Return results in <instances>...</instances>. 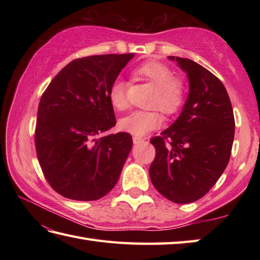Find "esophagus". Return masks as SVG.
Returning a JSON list of instances; mask_svg holds the SVG:
<instances>
[{"mask_svg":"<svg viewBox=\"0 0 260 260\" xmlns=\"http://www.w3.org/2000/svg\"><path fill=\"white\" fill-rule=\"evenodd\" d=\"M133 142H134V144H141V143L144 142V139H142V137H139V136H134Z\"/></svg>","mask_w":260,"mask_h":260,"instance_id":"1","label":"esophagus"}]
</instances>
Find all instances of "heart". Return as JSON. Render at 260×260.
Masks as SVG:
<instances>
[{"instance_id":"1","label":"heart","mask_w":260,"mask_h":260,"mask_svg":"<svg viewBox=\"0 0 260 260\" xmlns=\"http://www.w3.org/2000/svg\"><path fill=\"white\" fill-rule=\"evenodd\" d=\"M135 74L155 87V93L150 103L151 108H157L164 115L171 116L179 112L185 98V84L174 77L173 70L163 62L151 60L135 69ZM127 86L123 80H116L110 86L108 99L112 106L124 112L128 108ZM162 125V117L156 110H136L119 120V128L135 136H143Z\"/></svg>"}]
</instances>
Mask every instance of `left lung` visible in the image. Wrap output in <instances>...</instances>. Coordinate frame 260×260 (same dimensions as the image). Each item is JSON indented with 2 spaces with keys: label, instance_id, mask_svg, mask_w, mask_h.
I'll use <instances>...</instances> for the list:
<instances>
[{
  "label": "left lung",
  "instance_id": "8db88e82",
  "mask_svg": "<svg viewBox=\"0 0 260 260\" xmlns=\"http://www.w3.org/2000/svg\"><path fill=\"white\" fill-rule=\"evenodd\" d=\"M169 59L186 73L190 89L178 119L162 136L151 140L156 154L150 178L163 197L185 204L206 196L227 168L235 117L228 92L217 77L190 59Z\"/></svg>",
  "mask_w": 260,
  "mask_h": 260
}]
</instances>
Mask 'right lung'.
Listing matches in <instances>:
<instances>
[{
	"label": "right lung",
	"mask_w": 260,
	"mask_h": 260,
	"mask_svg": "<svg viewBox=\"0 0 260 260\" xmlns=\"http://www.w3.org/2000/svg\"><path fill=\"white\" fill-rule=\"evenodd\" d=\"M134 53L76 59L43 92L36 126L37 156L52 189L93 201L117 183L133 146L128 133L101 135L116 125L108 91Z\"/></svg>",
	"instance_id": "1"
}]
</instances>
